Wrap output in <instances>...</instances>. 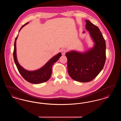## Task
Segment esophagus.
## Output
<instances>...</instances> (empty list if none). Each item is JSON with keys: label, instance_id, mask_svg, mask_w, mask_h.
I'll return each mask as SVG.
<instances>
[{"label": "esophagus", "instance_id": "obj_1", "mask_svg": "<svg viewBox=\"0 0 121 121\" xmlns=\"http://www.w3.org/2000/svg\"><path fill=\"white\" fill-rule=\"evenodd\" d=\"M61 52L62 54L63 55H64L65 54L66 52H67V50H66L65 49H64V48H62V49H61Z\"/></svg>", "mask_w": 121, "mask_h": 121}]
</instances>
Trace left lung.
<instances>
[{"label": "left lung", "instance_id": "1", "mask_svg": "<svg viewBox=\"0 0 121 121\" xmlns=\"http://www.w3.org/2000/svg\"><path fill=\"white\" fill-rule=\"evenodd\" d=\"M86 29L89 31L94 45L84 52H67L68 71L74 80L86 82L92 80L104 68L106 61V43L98 27L85 20ZM85 33V32H83Z\"/></svg>", "mask_w": 121, "mask_h": 121}]
</instances>
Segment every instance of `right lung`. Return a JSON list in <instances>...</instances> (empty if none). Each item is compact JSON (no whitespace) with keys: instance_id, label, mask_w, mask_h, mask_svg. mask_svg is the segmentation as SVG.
Masks as SVG:
<instances>
[{"instance_id":"1","label":"right lung","mask_w":121,"mask_h":121,"mask_svg":"<svg viewBox=\"0 0 121 121\" xmlns=\"http://www.w3.org/2000/svg\"><path fill=\"white\" fill-rule=\"evenodd\" d=\"M28 23L29 22L23 25L20 29L19 32L23 27ZM17 36L18 35L14 41L13 56L14 63L20 74L22 75L25 80L33 84H39L48 80L51 76L52 66L53 64L56 63L61 56V53L59 52L58 54L53 57L40 69L32 71H28L24 69L21 65H20L17 61L16 55V40L17 39Z\"/></svg>"}]
</instances>
